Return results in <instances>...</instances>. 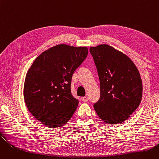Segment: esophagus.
Instances as JSON below:
<instances>
[{
    "mask_svg": "<svg viewBox=\"0 0 159 159\" xmlns=\"http://www.w3.org/2000/svg\"><path fill=\"white\" fill-rule=\"evenodd\" d=\"M81 99H82V101H83V102H87V101H88V97L87 96V95H86L85 97H82L81 98Z\"/></svg>",
    "mask_w": 159,
    "mask_h": 159,
    "instance_id": "34e87169",
    "label": "esophagus"
}]
</instances>
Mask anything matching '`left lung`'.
<instances>
[{
    "mask_svg": "<svg viewBox=\"0 0 159 159\" xmlns=\"http://www.w3.org/2000/svg\"><path fill=\"white\" fill-rule=\"evenodd\" d=\"M100 80L101 97L93 105L105 122H123L139 107L143 95L140 73L130 58L113 48L91 47Z\"/></svg>",
    "mask_w": 159,
    "mask_h": 159,
    "instance_id": "obj_1",
    "label": "left lung"
}]
</instances>
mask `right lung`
<instances>
[{
	"label": "right lung",
	"mask_w": 159,
	"mask_h": 159,
	"mask_svg": "<svg viewBox=\"0 0 159 159\" xmlns=\"http://www.w3.org/2000/svg\"><path fill=\"white\" fill-rule=\"evenodd\" d=\"M86 47L60 44L42 53L28 70L25 103L34 117L48 128L62 126L79 104L71 92L74 71L86 58Z\"/></svg>",
	"instance_id": "1"
}]
</instances>
